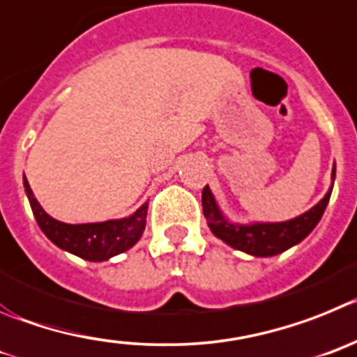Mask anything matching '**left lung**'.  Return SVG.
Wrapping results in <instances>:
<instances>
[{"mask_svg":"<svg viewBox=\"0 0 357 357\" xmlns=\"http://www.w3.org/2000/svg\"><path fill=\"white\" fill-rule=\"evenodd\" d=\"M333 179H335V169H333ZM331 190H333V186L317 206H313L310 211L294 218V220L278 224L238 226V224H229L222 217L206 185L202 188V211H204V217H206L215 236L226 242L227 245L252 256H274L282 250L290 249L291 245L306 238L307 234L313 231V227L319 224L324 211H326Z\"/></svg>","mask_w":357,"mask_h":357,"instance_id":"1","label":"left lung"}]
</instances>
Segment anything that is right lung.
I'll return each mask as SVG.
<instances>
[{"label":"right lung","mask_w":357,"mask_h":357,"mask_svg":"<svg viewBox=\"0 0 357 357\" xmlns=\"http://www.w3.org/2000/svg\"><path fill=\"white\" fill-rule=\"evenodd\" d=\"M24 190L38 227L47 238L60 249L69 250L89 261H105L112 256L121 255L139 242L146 227L147 202L131 217L123 220H108L98 224H63L54 220L40 208L26 178H24Z\"/></svg>","instance_id":"obj_1"}]
</instances>
